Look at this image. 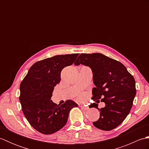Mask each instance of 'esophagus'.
Wrapping results in <instances>:
<instances>
[{
	"instance_id": "34e87169",
	"label": "esophagus",
	"mask_w": 149,
	"mask_h": 149,
	"mask_svg": "<svg viewBox=\"0 0 149 149\" xmlns=\"http://www.w3.org/2000/svg\"><path fill=\"white\" fill-rule=\"evenodd\" d=\"M80 107H81L82 109H83L84 111H86V110L88 109V107H86V106H85L84 105H81Z\"/></svg>"
}]
</instances>
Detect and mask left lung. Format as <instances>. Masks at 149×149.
I'll list each match as a JSON object with an SVG mask.
<instances>
[{"mask_svg":"<svg viewBox=\"0 0 149 149\" xmlns=\"http://www.w3.org/2000/svg\"><path fill=\"white\" fill-rule=\"evenodd\" d=\"M80 64L92 70L95 86L92 89V99H101L105 103L101 109L95 103L90 106L100 111L99 120L93 124L101 130H112L130 112L136 93L134 79L122 63L102 54H81L74 63L75 65Z\"/></svg>","mask_w":149,"mask_h":149,"instance_id":"8db88e82","label":"left lung"}]
</instances>
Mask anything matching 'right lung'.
<instances>
[{"label": "right lung", "mask_w": 149, "mask_h": 149, "mask_svg": "<svg viewBox=\"0 0 149 149\" xmlns=\"http://www.w3.org/2000/svg\"><path fill=\"white\" fill-rule=\"evenodd\" d=\"M79 54L58 55L38 61L29 68L20 86L19 100L32 127L44 134L58 131L67 122L70 111L77 104L71 100L58 105L50 100L61 72L72 65Z\"/></svg>", "instance_id": "add662e5"}]
</instances>
